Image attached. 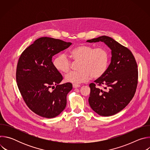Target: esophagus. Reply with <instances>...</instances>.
Instances as JSON below:
<instances>
[{
  "instance_id": "1",
  "label": "esophagus",
  "mask_w": 150,
  "mask_h": 150,
  "mask_svg": "<svg viewBox=\"0 0 150 150\" xmlns=\"http://www.w3.org/2000/svg\"><path fill=\"white\" fill-rule=\"evenodd\" d=\"M80 85H78V84H73V88H79L80 87Z\"/></svg>"
}]
</instances>
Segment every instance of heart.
Instances as JSON below:
<instances>
[{
	"instance_id": "heart-1",
	"label": "heart",
	"mask_w": 150,
	"mask_h": 150,
	"mask_svg": "<svg viewBox=\"0 0 150 150\" xmlns=\"http://www.w3.org/2000/svg\"><path fill=\"white\" fill-rule=\"evenodd\" d=\"M70 57L74 63H79L78 71H72L65 75L67 82L74 84L87 81L91 76L98 78L108 68L110 56L104 48L94 49L91 46L81 45L70 52ZM55 69L60 72L67 73L71 68L72 62L65 54L57 55L53 60Z\"/></svg>"
}]
</instances>
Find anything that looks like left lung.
<instances>
[{
	"mask_svg": "<svg viewBox=\"0 0 150 150\" xmlns=\"http://www.w3.org/2000/svg\"><path fill=\"white\" fill-rule=\"evenodd\" d=\"M99 41L111 49V62L104 74L90 84L88 102L97 114L110 116L123 110L134 97L138 83L137 64L132 52L111 37L103 35L87 41ZM96 84L103 85L105 90L96 88Z\"/></svg>",
	"mask_w": 150,
	"mask_h": 150,
	"instance_id": "obj_1",
	"label": "left lung"
}]
</instances>
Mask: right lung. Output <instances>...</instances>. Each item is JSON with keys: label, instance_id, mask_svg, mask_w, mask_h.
<instances>
[{"label": "right lung", "instance_id": "add662e5", "mask_svg": "<svg viewBox=\"0 0 150 150\" xmlns=\"http://www.w3.org/2000/svg\"><path fill=\"white\" fill-rule=\"evenodd\" d=\"M71 45L59 39L41 37L19 57L16 72L18 87L29 109L41 117H55L66 108L67 96L72 85L59 84L63 77L52 59Z\"/></svg>", "mask_w": 150, "mask_h": 150}]
</instances>
